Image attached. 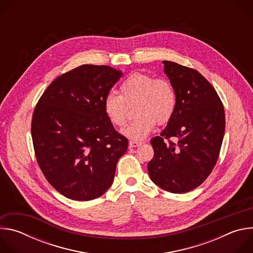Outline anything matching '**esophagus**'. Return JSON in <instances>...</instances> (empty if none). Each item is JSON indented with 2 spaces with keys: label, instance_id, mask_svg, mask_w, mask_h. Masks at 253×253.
Returning <instances> with one entry per match:
<instances>
[{
  "label": "esophagus",
  "instance_id": "esophagus-1",
  "mask_svg": "<svg viewBox=\"0 0 253 253\" xmlns=\"http://www.w3.org/2000/svg\"><path fill=\"white\" fill-rule=\"evenodd\" d=\"M141 145L140 142H137V141H130L129 142V148H135V147H138Z\"/></svg>",
  "mask_w": 253,
  "mask_h": 253
}]
</instances>
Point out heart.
Here are the masks:
<instances>
[{
  "label": "heart",
  "instance_id": "1",
  "mask_svg": "<svg viewBox=\"0 0 253 253\" xmlns=\"http://www.w3.org/2000/svg\"><path fill=\"white\" fill-rule=\"evenodd\" d=\"M136 103L137 116L121 133L134 141L145 139L156 123L168 122L176 108V93L171 83L141 72L128 76L120 86V95L108 93L104 98V111L112 124L123 126L128 117V107Z\"/></svg>",
  "mask_w": 253,
  "mask_h": 253
}]
</instances>
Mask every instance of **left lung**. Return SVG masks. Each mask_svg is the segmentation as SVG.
<instances>
[{
  "label": "left lung",
  "mask_w": 253,
  "mask_h": 253,
  "mask_svg": "<svg viewBox=\"0 0 253 253\" xmlns=\"http://www.w3.org/2000/svg\"><path fill=\"white\" fill-rule=\"evenodd\" d=\"M164 73L176 93V108L165 129L151 139L148 163L152 181L172 193L198 187L218 159L225 130L224 108L212 85L198 71L163 61ZM174 136L177 143L163 137Z\"/></svg>",
  "instance_id": "left-lung-1"
}]
</instances>
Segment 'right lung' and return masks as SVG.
Segmentation results:
<instances>
[{"mask_svg": "<svg viewBox=\"0 0 253 253\" xmlns=\"http://www.w3.org/2000/svg\"><path fill=\"white\" fill-rule=\"evenodd\" d=\"M122 76L109 66L82 65L54 80L32 119L38 164L48 182L67 198L88 201L113 183L128 140L104 111V98Z\"/></svg>", "mask_w": 253, "mask_h": 253, "instance_id": "right-lung-1", "label": "right lung"}]
</instances>
